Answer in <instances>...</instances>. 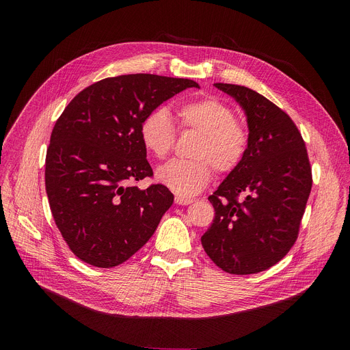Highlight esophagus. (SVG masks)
I'll return each mask as SVG.
<instances>
[{
	"mask_svg": "<svg viewBox=\"0 0 350 350\" xmlns=\"http://www.w3.org/2000/svg\"><path fill=\"white\" fill-rule=\"evenodd\" d=\"M174 201H176V204H178V206H189V204L194 203V200H193V198L181 197V196H177V197L174 198Z\"/></svg>",
	"mask_w": 350,
	"mask_h": 350,
	"instance_id": "esophagus-1",
	"label": "esophagus"
}]
</instances>
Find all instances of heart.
Listing matches in <instances>:
<instances>
[{
	"label": "heart",
	"mask_w": 350,
	"mask_h": 350,
	"mask_svg": "<svg viewBox=\"0 0 350 350\" xmlns=\"http://www.w3.org/2000/svg\"><path fill=\"white\" fill-rule=\"evenodd\" d=\"M178 119L181 127L201 133L191 153L197 159H173L160 165L156 178L174 193L190 197L208 186L213 176L211 162L219 173H230L240 165L248 147V133L237 122L232 107L217 98L185 103L178 109ZM139 135L143 147L152 156H167L176 139L169 110L163 106L150 110L140 123Z\"/></svg>",
	"instance_id": "1"
}]
</instances>
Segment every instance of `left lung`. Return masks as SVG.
<instances>
[{
	"instance_id": "obj_1",
	"label": "left lung",
	"mask_w": 350,
	"mask_h": 350,
	"mask_svg": "<svg viewBox=\"0 0 350 350\" xmlns=\"http://www.w3.org/2000/svg\"><path fill=\"white\" fill-rule=\"evenodd\" d=\"M214 86L244 110L248 147L208 197L215 217L201 244L226 272L256 273L281 261L297 240L312 189L309 159L298 127L277 105L245 86Z\"/></svg>"
}]
</instances>
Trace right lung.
I'll use <instances>...</instances> for the list:
<instances>
[{"label": "right lung", "mask_w": 350, "mask_h": 350, "mask_svg": "<svg viewBox=\"0 0 350 350\" xmlns=\"http://www.w3.org/2000/svg\"><path fill=\"white\" fill-rule=\"evenodd\" d=\"M194 81L150 73L106 78L88 86L53 126L45 187L55 224L79 260L116 267L154 234L174 196L153 176L139 129L143 118Z\"/></svg>", "instance_id": "obj_1"}]
</instances>
